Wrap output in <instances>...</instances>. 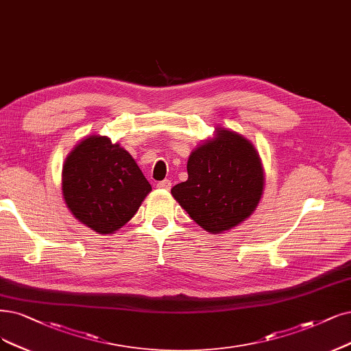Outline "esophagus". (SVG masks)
<instances>
[{"mask_svg":"<svg viewBox=\"0 0 351 351\" xmlns=\"http://www.w3.org/2000/svg\"><path fill=\"white\" fill-rule=\"evenodd\" d=\"M171 186H172V184H171V180H169V179H165V180H160V182H158L159 189L169 191V189H171Z\"/></svg>","mask_w":351,"mask_h":351,"instance_id":"esophagus-1","label":"esophagus"}]
</instances>
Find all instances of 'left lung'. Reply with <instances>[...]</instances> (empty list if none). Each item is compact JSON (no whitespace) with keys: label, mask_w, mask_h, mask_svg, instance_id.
I'll return each instance as SVG.
<instances>
[{"label":"left lung","mask_w":351,"mask_h":351,"mask_svg":"<svg viewBox=\"0 0 351 351\" xmlns=\"http://www.w3.org/2000/svg\"><path fill=\"white\" fill-rule=\"evenodd\" d=\"M188 180L172 188L173 198L208 232L239 226L254 211L263 191V169L243 136L218 130L188 160Z\"/></svg>","instance_id":"8db88e82"}]
</instances>
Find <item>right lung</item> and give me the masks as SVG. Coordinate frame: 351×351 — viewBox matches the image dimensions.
Here are the masks:
<instances>
[{"label": "right lung", "instance_id": "obj_1", "mask_svg": "<svg viewBox=\"0 0 351 351\" xmlns=\"http://www.w3.org/2000/svg\"><path fill=\"white\" fill-rule=\"evenodd\" d=\"M62 191L81 223L111 234L133 218L152 186L127 150L108 137L90 136L66 158Z\"/></svg>", "mask_w": 351, "mask_h": 351}]
</instances>
